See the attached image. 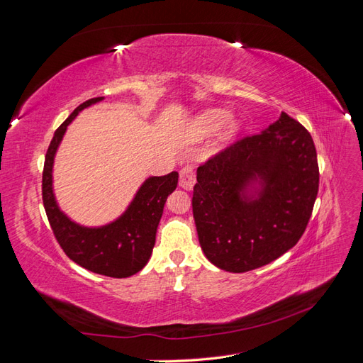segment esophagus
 <instances>
[{
    "label": "esophagus",
    "instance_id": "obj_1",
    "mask_svg": "<svg viewBox=\"0 0 363 363\" xmlns=\"http://www.w3.org/2000/svg\"><path fill=\"white\" fill-rule=\"evenodd\" d=\"M196 182V175H195V169L191 164H184V167L180 169V180L179 184L182 186L183 189H192L194 184Z\"/></svg>",
    "mask_w": 363,
    "mask_h": 363
}]
</instances>
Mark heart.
I'll use <instances>...</instances> for the list:
<instances>
[{
    "label": "heart",
    "instance_id": "obj_1",
    "mask_svg": "<svg viewBox=\"0 0 363 363\" xmlns=\"http://www.w3.org/2000/svg\"><path fill=\"white\" fill-rule=\"evenodd\" d=\"M227 115L221 111H212V112H207L203 119H201V124L206 130H216L219 125H221L224 121H225ZM235 130V125L230 124L228 125V133H232V131Z\"/></svg>",
    "mask_w": 363,
    "mask_h": 363
}]
</instances>
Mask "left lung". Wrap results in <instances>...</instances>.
<instances>
[{"mask_svg": "<svg viewBox=\"0 0 363 363\" xmlns=\"http://www.w3.org/2000/svg\"><path fill=\"white\" fill-rule=\"evenodd\" d=\"M255 179L262 188L248 197ZM318 188L313 139L288 113L235 140L196 169L192 212L206 257L230 272L276 260L303 236Z\"/></svg>", "mask_w": 363, "mask_h": 363, "instance_id": "1", "label": "left lung"}]
</instances>
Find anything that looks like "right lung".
Returning <instances> with one entry per match:
<instances>
[{"label":"right lung","instance_id":"right-lung-1","mask_svg":"<svg viewBox=\"0 0 363 363\" xmlns=\"http://www.w3.org/2000/svg\"><path fill=\"white\" fill-rule=\"evenodd\" d=\"M101 100L103 98L98 96L80 104L54 133L43 163L42 200L54 238L65 255L87 271L124 279L133 276L147 265L156 242L163 206L168 195L177 188L179 172L172 171L162 177H150L140 186L125 213L108 225L87 228L77 225L65 216L54 200L51 186L54 155L71 121L84 107Z\"/></svg>","mask_w":363,"mask_h":363}]
</instances>
